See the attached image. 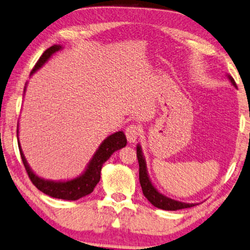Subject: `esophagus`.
Returning <instances> with one entry per match:
<instances>
[{
  "label": "esophagus",
  "mask_w": 250,
  "mask_h": 250,
  "mask_svg": "<svg viewBox=\"0 0 250 250\" xmlns=\"http://www.w3.org/2000/svg\"><path fill=\"white\" fill-rule=\"evenodd\" d=\"M140 132L141 130L136 125H129L128 127L125 129L126 137H127V141L129 142V143H135L137 137L140 136Z\"/></svg>",
  "instance_id": "34e87169"
}]
</instances>
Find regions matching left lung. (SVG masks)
Instances as JSON below:
<instances>
[{"mask_svg":"<svg viewBox=\"0 0 250 250\" xmlns=\"http://www.w3.org/2000/svg\"><path fill=\"white\" fill-rule=\"evenodd\" d=\"M226 76H227V78L230 80L231 85L235 88H237V85L232 77L228 74ZM136 154H137L138 164H140V183L142 187V191H143L144 197L146 198L153 206L162 210L176 211L180 209L191 208V207H194L198 205V203H187V202L174 200V199H171L167 197V195H164L163 193H161V192L154 187V184L152 183L151 179H149L147 167H146V161H145V156L143 154V151H142V146L140 144H137L136 146Z\"/></svg>","mask_w":250,"mask_h":250,"instance_id":"left-lung-1","label":"left lung"}]
</instances>
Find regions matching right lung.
Segmentation results:
<instances>
[{"label": "right lung", "mask_w": 250, "mask_h": 250, "mask_svg": "<svg viewBox=\"0 0 250 250\" xmlns=\"http://www.w3.org/2000/svg\"><path fill=\"white\" fill-rule=\"evenodd\" d=\"M63 47L60 44H53L52 47L45 50L40 57L39 61H38L36 66L32 69L30 77L36 74L39 69L47 62V61L51 58L53 53L58 52L59 50H62ZM26 85L24 87V93L26 90ZM18 144L19 149H20V154L22 162L24 164V167L26 172H28L29 178L31 179L32 183L36 186L41 192L44 194L49 195V197L56 198V199H62V200H78L80 198L86 197V195L90 194L94 191L95 187L101 180V172L104 163L113 155L114 152L118 151L123 147L126 146L127 144V140L123 130L112 134V135L107 136L105 140L102 142L98 148L96 149L95 154L91 157L89 162H88L87 167L82 174L76 176L74 179L69 180H47L41 178V176L34 173L33 170L30 167L28 161H26L24 154H23L20 140H19V123H18Z\"/></svg>", "instance_id": "add662e5"}]
</instances>
